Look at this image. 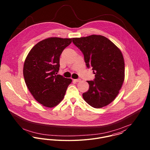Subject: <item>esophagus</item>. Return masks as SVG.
<instances>
[{
  "mask_svg": "<svg viewBox=\"0 0 150 150\" xmlns=\"http://www.w3.org/2000/svg\"><path fill=\"white\" fill-rule=\"evenodd\" d=\"M75 82H77V83H79V82H80L81 81V79H74V80H73Z\"/></svg>",
  "mask_w": 150,
  "mask_h": 150,
  "instance_id": "esophagus-1",
  "label": "esophagus"
}]
</instances>
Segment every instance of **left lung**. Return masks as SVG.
<instances>
[{"label":"left lung","instance_id":"8db88e82","mask_svg":"<svg viewBox=\"0 0 150 150\" xmlns=\"http://www.w3.org/2000/svg\"><path fill=\"white\" fill-rule=\"evenodd\" d=\"M73 43L95 74L93 81H87L89 87L83 94L84 100L94 108L107 106L115 99L124 81L125 63L121 50L101 35L73 38Z\"/></svg>","mask_w":150,"mask_h":150}]
</instances>
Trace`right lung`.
I'll use <instances>...</instances> for the list:
<instances>
[{
  "mask_svg": "<svg viewBox=\"0 0 150 150\" xmlns=\"http://www.w3.org/2000/svg\"><path fill=\"white\" fill-rule=\"evenodd\" d=\"M71 40L59 38L45 39L37 43L25 59L23 74L26 85L34 98L45 107L58 105L72 81L57 74L60 55Z\"/></svg>",
  "mask_w": 150,
  "mask_h": 150,
  "instance_id": "obj_1",
  "label": "right lung"
}]
</instances>
